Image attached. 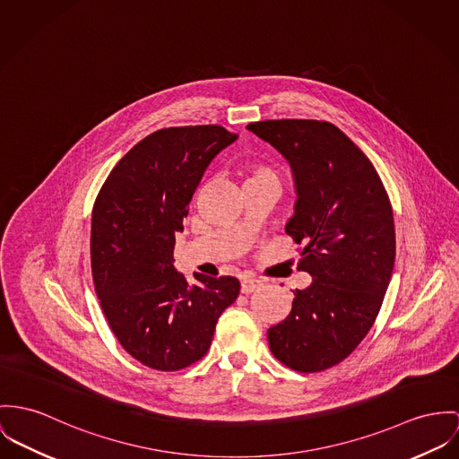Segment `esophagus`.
<instances>
[{"instance_id": "1", "label": "esophagus", "mask_w": 459, "mask_h": 459, "mask_svg": "<svg viewBox=\"0 0 459 459\" xmlns=\"http://www.w3.org/2000/svg\"><path fill=\"white\" fill-rule=\"evenodd\" d=\"M260 286H262L260 280H255V278H249V276H245V278L241 280V291H243V293H253V291H256Z\"/></svg>"}]
</instances>
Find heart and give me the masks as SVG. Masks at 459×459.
I'll return each instance as SVG.
<instances>
[{"instance_id":"1","label":"heart","mask_w":459,"mask_h":459,"mask_svg":"<svg viewBox=\"0 0 459 459\" xmlns=\"http://www.w3.org/2000/svg\"><path fill=\"white\" fill-rule=\"evenodd\" d=\"M262 179H269V181H278V175L273 168L255 162L249 164L247 168V181H262Z\"/></svg>"}]
</instances>
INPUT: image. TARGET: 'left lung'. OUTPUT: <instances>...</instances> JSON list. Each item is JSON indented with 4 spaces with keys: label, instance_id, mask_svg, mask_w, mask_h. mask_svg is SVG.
I'll return each mask as SVG.
<instances>
[{
    "label": "left lung",
    "instance_id": "1",
    "mask_svg": "<svg viewBox=\"0 0 459 459\" xmlns=\"http://www.w3.org/2000/svg\"><path fill=\"white\" fill-rule=\"evenodd\" d=\"M247 131L290 162L297 203L286 234L302 245L291 311L267 332L286 367L321 372L353 353L374 325L394 265V221L386 188L367 155L321 120H264Z\"/></svg>",
    "mask_w": 459,
    "mask_h": 459
}]
</instances>
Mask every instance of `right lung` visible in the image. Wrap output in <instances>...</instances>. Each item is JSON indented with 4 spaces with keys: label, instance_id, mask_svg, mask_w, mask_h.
I'll list each match as a JSON object with an SVG mask.
<instances>
[{
    "label": "right lung",
    "instance_id": "add662e5",
    "mask_svg": "<svg viewBox=\"0 0 459 459\" xmlns=\"http://www.w3.org/2000/svg\"><path fill=\"white\" fill-rule=\"evenodd\" d=\"M238 134L221 126L160 129L134 144L101 186L91 264L103 313L122 348L155 370H179L208 353L220 315L241 284L173 265L178 232L212 159Z\"/></svg>",
    "mask_w": 459,
    "mask_h": 459
}]
</instances>
